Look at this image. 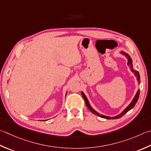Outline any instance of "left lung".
<instances>
[{
	"instance_id": "8db88e82",
	"label": "left lung",
	"mask_w": 151,
	"mask_h": 151,
	"mask_svg": "<svg viewBox=\"0 0 151 151\" xmlns=\"http://www.w3.org/2000/svg\"><path fill=\"white\" fill-rule=\"evenodd\" d=\"M122 54H125V55H126L127 58H128V65L129 67V68H130V69H131L132 71L135 74V76H137V81H138V82H139V81H140L139 73L138 71H137V70H134V69H133V66H132V60L131 58L129 57V56L128 54H125L124 52H122ZM139 91H140L139 90L137 91L136 95L135 96L134 99L132 100V101L131 102L130 104H129V105L128 106V107H127L124 109V111L122 112V113H121L120 114H119V115H117V116H113V117L105 116V115H103V114H99V113H97V112H96L92 107H91L90 105V103H89V101H88V99H87V97H86L85 94H84L83 92H82V91L81 92V94H82V97H83V98H84V99L86 105L87 106V107H88V109H89V110L91 112V113H93V114H95L96 115H97V116H100V117L103 118V119H120V118H121L122 116H124V115L126 113H128V112L129 110H131V109L134 107V106L135 105V104H136V103L137 102V100H138V99H139Z\"/></svg>"
}]
</instances>
